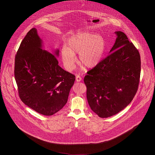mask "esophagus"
Wrapping results in <instances>:
<instances>
[{"label": "esophagus", "instance_id": "34e87169", "mask_svg": "<svg viewBox=\"0 0 155 155\" xmlns=\"http://www.w3.org/2000/svg\"><path fill=\"white\" fill-rule=\"evenodd\" d=\"M81 80H82V78H81L80 75H77L76 76V81H78V82H80V81H81Z\"/></svg>", "mask_w": 155, "mask_h": 155}]
</instances>
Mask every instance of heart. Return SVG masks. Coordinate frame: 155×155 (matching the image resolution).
<instances>
[{
    "label": "heart",
    "instance_id": "1",
    "mask_svg": "<svg viewBox=\"0 0 155 155\" xmlns=\"http://www.w3.org/2000/svg\"><path fill=\"white\" fill-rule=\"evenodd\" d=\"M66 46L61 49L60 56L67 70H71L76 61L75 54H79V61L83 66H96L102 58L105 42L99 35L81 32L70 37Z\"/></svg>",
    "mask_w": 155,
    "mask_h": 155
}]
</instances>
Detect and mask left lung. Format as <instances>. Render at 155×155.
<instances>
[{
	"mask_svg": "<svg viewBox=\"0 0 155 155\" xmlns=\"http://www.w3.org/2000/svg\"><path fill=\"white\" fill-rule=\"evenodd\" d=\"M115 34L117 37L110 53L89 70L84 79L89 105L101 118L116 114L131 103L140 80L138 50L124 32Z\"/></svg>",
	"mask_w": 155,
	"mask_h": 155,
	"instance_id": "1",
	"label": "left lung"
}]
</instances>
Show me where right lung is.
Masks as SVG:
<instances>
[{
	"label": "right lung",
	"mask_w": 155,
	"mask_h": 155,
	"mask_svg": "<svg viewBox=\"0 0 155 155\" xmlns=\"http://www.w3.org/2000/svg\"><path fill=\"white\" fill-rule=\"evenodd\" d=\"M53 53L58 56L59 51ZM54 54L42 49L41 39L33 28L15 57V80L20 99L45 116H52L63 107L75 80L74 74L59 66Z\"/></svg>",
	"instance_id": "right-lung-1"
}]
</instances>
